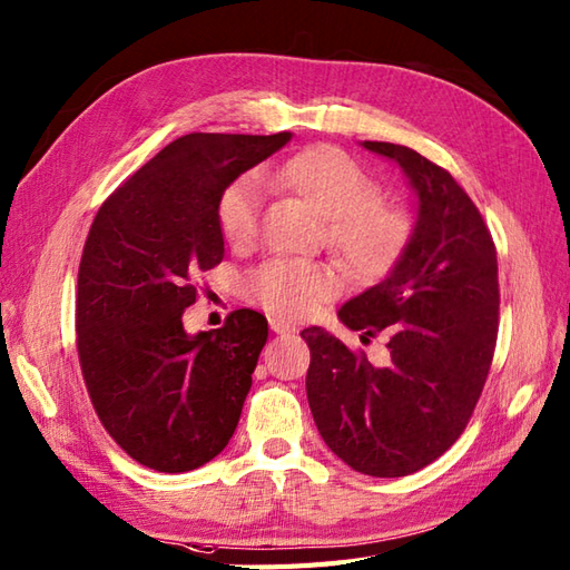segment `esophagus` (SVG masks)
<instances>
[{
	"mask_svg": "<svg viewBox=\"0 0 570 570\" xmlns=\"http://www.w3.org/2000/svg\"><path fill=\"white\" fill-rule=\"evenodd\" d=\"M271 328H273L275 334H295V326L293 324H287L285 320H277V317L271 320Z\"/></svg>",
	"mask_w": 570,
	"mask_h": 570,
	"instance_id": "34e87169",
	"label": "esophagus"
}]
</instances>
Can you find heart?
<instances>
[{
	"label": "heart",
	"mask_w": 570,
	"mask_h": 570,
	"mask_svg": "<svg viewBox=\"0 0 570 570\" xmlns=\"http://www.w3.org/2000/svg\"><path fill=\"white\" fill-rule=\"evenodd\" d=\"M289 193L326 217V244L351 273L377 277L407 248L412 219L402 207L381 199V185L356 160L334 146H312L277 168ZM263 183L246 173L224 187L217 205L222 236L244 246L258 234ZM341 281L332 265L275 258L246 277V295L281 320H305L338 295Z\"/></svg>",
	"instance_id": "1"
}]
</instances>
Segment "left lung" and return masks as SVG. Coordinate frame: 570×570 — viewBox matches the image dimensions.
<instances>
[{"label": "left lung", "mask_w": 570, "mask_h": 570, "mask_svg": "<svg viewBox=\"0 0 570 570\" xmlns=\"http://www.w3.org/2000/svg\"><path fill=\"white\" fill-rule=\"evenodd\" d=\"M363 146L400 163L416 197V226L395 268L338 309L363 338L390 334L375 368L320 326L307 341L309 410L326 446L353 471L402 478L446 453L471 422L495 356L498 250L473 199L416 150Z\"/></svg>", "instance_id": "left-lung-1"}]
</instances>
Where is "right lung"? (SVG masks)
I'll return each instance as SVG.
<instances>
[{"label":"right lung","mask_w":570,"mask_h":570,"mask_svg":"<svg viewBox=\"0 0 570 570\" xmlns=\"http://www.w3.org/2000/svg\"><path fill=\"white\" fill-rule=\"evenodd\" d=\"M289 134H187L102 202L75 295L78 358L92 407L134 461L158 473L205 465L229 444L268 320L236 309L222 328L185 334L195 275L224 258V187Z\"/></svg>","instance_id":"1"}]
</instances>
